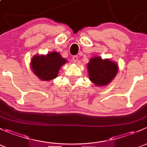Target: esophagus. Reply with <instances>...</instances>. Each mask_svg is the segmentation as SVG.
Instances as JSON below:
<instances>
[{"label":"esophagus","mask_w":147,"mask_h":147,"mask_svg":"<svg viewBox=\"0 0 147 147\" xmlns=\"http://www.w3.org/2000/svg\"><path fill=\"white\" fill-rule=\"evenodd\" d=\"M78 60V55H75L72 57V61L74 62V63H77V61Z\"/></svg>","instance_id":"obj_1"}]
</instances>
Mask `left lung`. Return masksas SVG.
<instances>
[{
	"label": "left lung",
	"mask_w": 147,
	"mask_h": 147,
	"mask_svg": "<svg viewBox=\"0 0 147 147\" xmlns=\"http://www.w3.org/2000/svg\"><path fill=\"white\" fill-rule=\"evenodd\" d=\"M119 66L109 59H102L100 56L90 58L87 63L89 79L97 87L107 86L117 74Z\"/></svg>",
	"instance_id": "left-lung-1"
}]
</instances>
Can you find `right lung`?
I'll use <instances>...</instances> for the list:
<instances>
[{
  "instance_id": "add662e5",
  "label": "right lung",
  "mask_w": 147,
  "mask_h": 147,
  "mask_svg": "<svg viewBox=\"0 0 147 147\" xmlns=\"http://www.w3.org/2000/svg\"><path fill=\"white\" fill-rule=\"evenodd\" d=\"M57 51L47 55H35L30 60V68L32 72L42 81H50L55 79L60 67L67 63Z\"/></svg>"
}]
</instances>
